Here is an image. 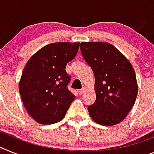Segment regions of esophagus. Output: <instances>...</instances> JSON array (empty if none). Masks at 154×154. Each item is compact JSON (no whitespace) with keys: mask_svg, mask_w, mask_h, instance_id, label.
<instances>
[{"mask_svg":"<svg viewBox=\"0 0 154 154\" xmlns=\"http://www.w3.org/2000/svg\"><path fill=\"white\" fill-rule=\"evenodd\" d=\"M84 91H85V88L81 89V90H79V91H78V93H79L80 95H83Z\"/></svg>","mask_w":154,"mask_h":154,"instance_id":"esophagus-1","label":"esophagus"}]
</instances>
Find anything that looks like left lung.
<instances>
[{
    "mask_svg": "<svg viewBox=\"0 0 154 154\" xmlns=\"http://www.w3.org/2000/svg\"><path fill=\"white\" fill-rule=\"evenodd\" d=\"M81 51L95 75L96 99L88 106L91 118L113 126L126 117L135 104L138 85L130 62L118 49L106 42H82Z\"/></svg>",
    "mask_w": 154,
    "mask_h": 154,
    "instance_id": "left-lung-1",
    "label": "left lung"
}]
</instances>
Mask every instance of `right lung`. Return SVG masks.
<instances>
[{
  "label": "right lung",
  "instance_id": "right-lung-1",
  "mask_svg": "<svg viewBox=\"0 0 154 154\" xmlns=\"http://www.w3.org/2000/svg\"><path fill=\"white\" fill-rule=\"evenodd\" d=\"M80 43L48 45L29 59L20 81L23 105L38 123L51 125L65 117L75 95L68 89L70 76L66 66L77 55Z\"/></svg>",
  "mask_w": 154,
  "mask_h": 154
}]
</instances>
